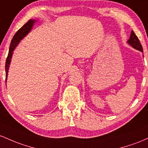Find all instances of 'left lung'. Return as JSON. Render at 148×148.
<instances>
[{
  "mask_svg": "<svg viewBox=\"0 0 148 148\" xmlns=\"http://www.w3.org/2000/svg\"><path fill=\"white\" fill-rule=\"evenodd\" d=\"M127 43L129 45L132 46L133 48H134V49L140 51V52H143V47L142 45H141L138 38L136 35L135 34V33L133 31H132L130 38H129V39L127 40Z\"/></svg>",
  "mask_w": 148,
  "mask_h": 148,
  "instance_id": "left-lung-1",
  "label": "left lung"
}]
</instances>
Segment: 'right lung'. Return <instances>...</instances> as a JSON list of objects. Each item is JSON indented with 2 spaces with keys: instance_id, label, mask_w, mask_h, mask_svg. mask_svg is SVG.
Masks as SVG:
<instances>
[{
  "instance_id": "obj_1",
  "label": "right lung",
  "mask_w": 148,
  "mask_h": 148,
  "mask_svg": "<svg viewBox=\"0 0 148 148\" xmlns=\"http://www.w3.org/2000/svg\"><path fill=\"white\" fill-rule=\"evenodd\" d=\"M36 21V20H35V19H30L29 21H28V22L26 23V24H25L20 29L18 30L17 32L16 33L15 35L14 36V37H13L12 40L10 47L9 49V53H8V55L7 59H6L5 62V82H7L8 70H9L10 64L11 62V59L13 54V51L14 50V49H15V47L17 46V45L20 42L21 40H22L23 38H24L26 35H28V34L31 31V30L32 29Z\"/></svg>"
}]
</instances>
